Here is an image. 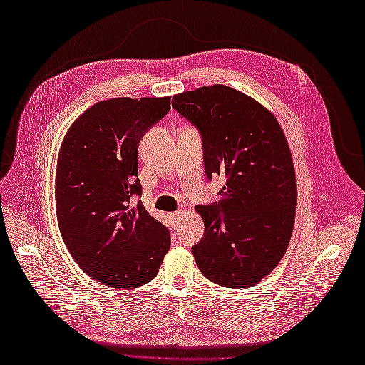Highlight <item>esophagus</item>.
Instances as JSON below:
<instances>
[{
  "label": "esophagus",
  "instance_id": "1",
  "mask_svg": "<svg viewBox=\"0 0 365 365\" xmlns=\"http://www.w3.org/2000/svg\"><path fill=\"white\" fill-rule=\"evenodd\" d=\"M182 212H173V213H170L169 215V219H170V222L173 224V225H176V224H178L180 222V219L182 217Z\"/></svg>",
  "mask_w": 365,
  "mask_h": 365
}]
</instances>
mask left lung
<instances>
[{
  "label": "left lung",
  "instance_id": "obj_1",
  "mask_svg": "<svg viewBox=\"0 0 365 365\" xmlns=\"http://www.w3.org/2000/svg\"><path fill=\"white\" fill-rule=\"evenodd\" d=\"M172 106L200 132L207 180L225 178L219 201L196 205L205 227L192 247L197 268L220 286L250 288L291 240L297 189L288 141L267 108L225 85L173 96Z\"/></svg>",
  "mask_w": 365,
  "mask_h": 365
}]
</instances>
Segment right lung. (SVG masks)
Instances as JSON below:
<instances>
[{
	"label": "right lung",
	"mask_w": 365,
	"mask_h": 365,
	"mask_svg": "<svg viewBox=\"0 0 365 365\" xmlns=\"http://www.w3.org/2000/svg\"><path fill=\"white\" fill-rule=\"evenodd\" d=\"M170 111V97L109 98L77 118L56 170L61 236L77 264L109 288H137L158 274L170 233L141 201L138 145Z\"/></svg>",
	"instance_id": "obj_1"
}]
</instances>
